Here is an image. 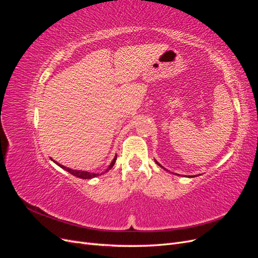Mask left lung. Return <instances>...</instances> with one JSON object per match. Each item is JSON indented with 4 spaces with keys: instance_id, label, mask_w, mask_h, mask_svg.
I'll return each instance as SVG.
<instances>
[{
    "instance_id": "obj_1",
    "label": "left lung",
    "mask_w": 258,
    "mask_h": 258,
    "mask_svg": "<svg viewBox=\"0 0 258 258\" xmlns=\"http://www.w3.org/2000/svg\"><path fill=\"white\" fill-rule=\"evenodd\" d=\"M155 162H156V163H157V165H158V166H159V167H161V168H162V169H165V170H166V168H163V167H162V166H161V165H160V163H159V162H158V161H157V160H156V159H155ZM166 171H168V170H166ZM177 175H179V174H177ZM188 177H194V176H188Z\"/></svg>"
}]
</instances>
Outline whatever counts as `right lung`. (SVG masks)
<instances>
[{
    "mask_svg": "<svg viewBox=\"0 0 258 258\" xmlns=\"http://www.w3.org/2000/svg\"><path fill=\"white\" fill-rule=\"evenodd\" d=\"M116 158H117V155H115L114 159L112 160L111 165L108 166V168L106 169L105 172H107L108 170H111V169L113 168V166L115 165ZM50 159H51V158H50ZM51 160H52V159H51ZM52 161H53L54 163H56V165H58L60 168H62L63 170H66V171H68L69 173L73 174V175H74V176H76V177L84 178V179H89V178H93V177H96V176H99V174H98V173H92V172H88V171H82V170H73V169H71V168H68V167H64V166L60 165V163H59V162H57V161H54V160H52Z\"/></svg>",
    "mask_w": 258,
    "mask_h": 258,
    "instance_id": "1",
    "label": "right lung"
}]
</instances>
